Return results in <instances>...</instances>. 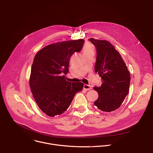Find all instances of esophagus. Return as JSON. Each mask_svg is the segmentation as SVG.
I'll list each match as a JSON object with an SVG mask.
<instances>
[{
	"instance_id": "obj_1",
	"label": "esophagus",
	"mask_w": 153,
	"mask_h": 153,
	"mask_svg": "<svg viewBox=\"0 0 153 153\" xmlns=\"http://www.w3.org/2000/svg\"><path fill=\"white\" fill-rule=\"evenodd\" d=\"M83 89L86 90V91H89V90H91L92 88H91V86L90 85H86L85 84L83 85Z\"/></svg>"
}]
</instances>
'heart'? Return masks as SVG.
Masks as SVG:
<instances>
[{"mask_svg": "<svg viewBox=\"0 0 153 153\" xmlns=\"http://www.w3.org/2000/svg\"><path fill=\"white\" fill-rule=\"evenodd\" d=\"M90 52H94V48L91 44L90 43H86L83 47V54L86 53H88Z\"/></svg>", "mask_w": 153, "mask_h": 153, "instance_id": "1", "label": "heart"}]
</instances>
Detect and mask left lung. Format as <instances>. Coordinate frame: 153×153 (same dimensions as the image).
Segmentation results:
<instances>
[{"mask_svg": "<svg viewBox=\"0 0 153 153\" xmlns=\"http://www.w3.org/2000/svg\"><path fill=\"white\" fill-rule=\"evenodd\" d=\"M97 51L95 72L102 79L100 86H94L99 97L94 103L104 112L118 109L128 94L130 74L119 53L107 40L88 39Z\"/></svg>", "mask_w": 153, "mask_h": 153, "instance_id": "obj_1", "label": "left lung"}]
</instances>
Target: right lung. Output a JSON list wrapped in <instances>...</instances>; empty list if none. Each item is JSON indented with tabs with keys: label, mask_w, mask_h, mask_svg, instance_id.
I'll use <instances>...</instances> for the list:
<instances>
[{
	"label": "right lung",
	"mask_w": 153,
	"mask_h": 153,
	"mask_svg": "<svg viewBox=\"0 0 153 153\" xmlns=\"http://www.w3.org/2000/svg\"><path fill=\"white\" fill-rule=\"evenodd\" d=\"M83 39L52 43L36 54L31 67L30 86L41 111L50 117L63 113L75 94L83 87L82 82L71 83L65 79L69 62L75 52H80Z\"/></svg>",
	"instance_id": "add662e5"
}]
</instances>
